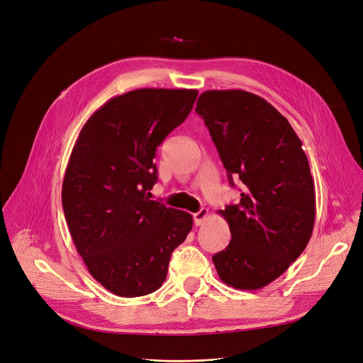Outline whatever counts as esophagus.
<instances>
[{
	"instance_id": "obj_1",
	"label": "esophagus",
	"mask_w": 363,
	"mask_h": 363,
	"mask_svg": "<svg viewBox=\"0 0 363 363\" xmlns=\"http://www.w3.org/2000/svg\"><path fill=\"white\" fill-rule=\"evenodd\" d=\"M208 215H209V211L208 209H200L197 213H194L193 215V219H194V225L196 226H200V225H202L203 222H205V219L208 218Z\"/></svg>"
}]
</instances>
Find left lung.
I'll return each mask as SVG.
<instances>
[{"instance_id": "left-lung-1", "label": "left lung", "mask_w": 363, "mask_h": 363, "mask_svg": "<svg viewBox=\"0 0 363 363\" xmlns=\"http://www.w3.org/2000/svg\"><path fill=\"white\" fill-rule=\"evenodd\" d=\"M196 112L230 184H244L239 203L218 212L232 238L213 264L226 286L259 290L289 269L313 233L315 191L303 143L287 118L247 91H206Z\"/></svg>"}]
</instances>
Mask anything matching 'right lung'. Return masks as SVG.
I'll list each match as a JSON object with an SVG mask.
<instances>
[{"label":"right lung","instance_id":"1","mask_svg":"<svg viewBox=\"0 0 363 363\" xmlns=\"http://www.w3.org/2000/svg\"><path fill=\"white\" fill-rule=\"evenodd\" d=\"M196 89L144 88L113 96L86 121L66 167L62 203L91 275L119 297L147 296L166 281L190 213L151 200L157 147L193 109Z\"/></svg>","mask_w":363,"mask_h":363}]
</instances>
